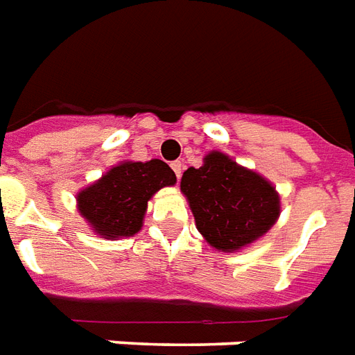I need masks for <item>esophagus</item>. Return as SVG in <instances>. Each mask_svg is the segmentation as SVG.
Masks as SVG:
<instances>
[{"instance_id":"obj_1","label":"esophagus","mask_w":355,"mask_h":355,"mask_svg":"<svg viewBox=\"0 0 355 355\" xmlns=\"http://www.w3.org/2000/svg\"><path fill=\"white\" fill-rule=\"evenodd\" d=\"M171 169L175 171L177 178H180V175H182V169H184V164H182V162H173Z\"/></svg>"}]
</instances>
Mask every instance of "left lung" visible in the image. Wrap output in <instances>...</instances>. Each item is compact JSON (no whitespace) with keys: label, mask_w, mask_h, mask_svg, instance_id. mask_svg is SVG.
Masks as SVG:
<instances>
[{"label":"left lung","mask_w":355,"mask_h":355,"mask_svg":"<svg viewBox=\"0 0 355 355\" xmlns=\"http://www.w3.org/2000/svg\"><path fill=\"white\" fill-rule=\"evenodd\" d=\"M180 189L199 232L225 253L259 240L279 218V193L272 182L218 150L207 154L201 167L184 171Z\"/></svg>","instance_id":"left-lung-1"}]
</instances>
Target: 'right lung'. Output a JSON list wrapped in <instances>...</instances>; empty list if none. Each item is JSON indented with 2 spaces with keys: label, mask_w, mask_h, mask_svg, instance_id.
<instances>
[{
  "label": "right lung",
  "mask_w": 355,
  "mask_h": 355,
  "mask_svg": "<svg viewBox=\"0 0 355 355\" xmlns=\"http://www.w3.org/2000/svg\"><path fill=\"white\" fill-rule=\"evenodd\" d=\"M175 182V173L162 159L123 162L81 189L78 210L100 236H134L141 231L150 197Z\"/></svg>",
  "instance_id": "obj_1"
}]
</instances>
